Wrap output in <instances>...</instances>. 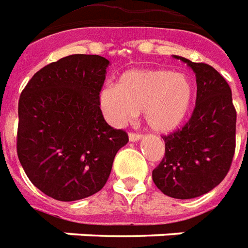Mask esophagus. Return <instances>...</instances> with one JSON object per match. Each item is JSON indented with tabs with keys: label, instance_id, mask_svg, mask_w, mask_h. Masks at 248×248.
Segmentation results:
<instances>
[{
	"label": "esophagus",
	"instance_id": "34e87169",
	"mask_svg": "<svg viewBox=\"0 0 248 248\" xmlns=\"http://www.w3.org/2000/svg\"><path fill=\"white\" fill-rule=\"evenodd\" d=\"M140 139H141V135H140V133L129 132V140H131V141H138Z\"/></svg>",
	"mask_w": 248,
	"mask_h": 248
}]
</instances>
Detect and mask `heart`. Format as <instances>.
I'll use <instances>...</instances> for the list:
<instances>
[{
    "instance_id": "b5f03b06",
    "label": "heart",
    "mask_w": 248,
    "mask_h": 248,
    "mask_svg": "<svg viewBox=\"0 0 248 248\" xmlns=\"http://www.w3.org/2000/svg\"><path fill=\"white\" fill-rule=\"evenodd\" d=\"M194 100V85L184 73L167 69L128 71L119 80L101 88L99 103L107 120L120 125L141 110L152 131L177 128Z\"/></svg>"
}]
</instances>
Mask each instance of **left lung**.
I'll return each instance as SVG.
<instances>
[{"instance_id": "left-lung-1", "label": "left lung", "mask_w": 248, "mask_h": 248, "mask_svg": "<svg viewBox=\"0 0 248 248\" xmlns=\"http://www.w3.org/2000/svg\"><path fill=\"white\" fill-rule=\"evenodd\" d=\"M188 65L196 76V103L180 129L163 136L166 155L152 171L156 187L175 199L210 192L226 177L235 154L236 110L226 78L204 62Z\"/></svg>"}]
</instances>
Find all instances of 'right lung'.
I'll use <instances>...</instances> for the list:
<instances>
[{"instance_id":"add662e5","label":"right lung","mask_w":248,"mask_h":248,"mask_svg":"<svg viewBox=\"0 0 248 248\" xmlns=\"http://www.w3.org/2000/svg\"><path fill=\"white\" fill-rule=\"evenodd\" d=\"M108 65L97 54L66 56L34 73L21 92L17 155L31 183L60 202L99 192L128 143L100 109Z\"/></svg>"}]
</instances>
